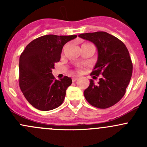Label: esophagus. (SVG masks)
<instances>
[{
    "mask_svg": "<svg viewBox=\"0 0 147 147\" xmlns=\"http://www.w3.org/2000/svg\"><path fill=\"white\" fill-rule=\"evenodd\" d=\"M78 79V77H77V76H75V77H73V78H72V82H75V81L77 80Z\"/></svg>",
    "mask_w": 147,
    "mask_h": 147,
    "instance_id": "esophagus-1",
    "label": "esophagus"
}]
</instances>
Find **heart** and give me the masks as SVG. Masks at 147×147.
Masks as SVG:
<instances>
[{
    "mask_svg": "<svg viewBox=\"0 0 147 147\" xmlns=\"http://www.w3.org/2000/svg\"><path fill=\"white\" fill-rule=\"evenodd\" d=\"M78 72H81V69H78Z\"/></svg>",
    "mask_w": 147,
    "mask_h": 147,
    "instance_id": "b5f03b06",
    "label": "heart"
}]
</instances>
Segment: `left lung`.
Masks as SVG:
<instances>
[{
  "mask_svg": "<svg viewBox=\"0 0 147 147\" xmlns=\"http://www.w3.org/2000/svg\"><path fill=\"white\" fill-rule=\"evenodd\" d=\"M78 36L96 45L98 58L91 75H102L98 83L90 80V85L84 91V97L93 107H110L124 97L131 80L133 65L128 50L120 40L106 32L82 33Z\"/></svg>",
  "mask_w": 147,
  "mask_h": 147,
  "instance_id": "left-lung-1",
  "label": "left lung"
}]
</instances>
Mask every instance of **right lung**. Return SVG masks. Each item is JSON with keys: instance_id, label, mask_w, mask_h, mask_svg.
<instances>
[{"instance_id": "add662e5", "label": "right lung", "mask_w": 147, "mask_h": 147, "mask_svg": "<svg viewBox=\"0 0 147 147\" xmlns=\"http://www.w3.org/2000/svg\"><path fill=\"white\" fill-rule=\"evenodd\" d=\"M77 35H46L26 46L19 60V85L32 106L48 111L62 105L72 79H55L52 69L61 57L63 47Z\"/></svg>"}]
</instances>
